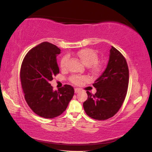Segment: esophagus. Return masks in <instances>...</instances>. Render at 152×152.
Listing matches in <instances>:
<instances>
[{
    "mask_svg": "<svg viewBox=\"0 0 152 152\" xmlns=\"http://www.w3.org/2000/svg\"><path fill=\"white\" fill-rule=\"evenodd\" d=\"M80 91V90L78 88H75V89H74V92H75V93H78Z\"/></svg>",
    "mask_w": 152,
    "mask_h": 152,
    "instance_id": "esophagus-1",
    "label": "esophagus"
}]
</instances>
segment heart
Returning a JSON list of instances; mask_svg holds the SVG:
<instances>
[{"mask_svg":"<svg viewBox=\"0 0 152 152\" xmlns=\"http://www.w3.org/2000/svg\"><path fill=\"white\" fill-rule=\"evenodd\" d=\"M76 56L81 60L83 64H85L86 66H90L93 72H99L101 69V66L96 64L98 61V55L94 50L89 49V48H84V49L78 51L76 53ZM67 60V56H64L61 59L60 65L62 69L65 68ZM85 80H86V77L79 76H74L71 77L70 78L71 82L74 83V84H80Z\"/></svg>","mask_w":152,"mask_h":152,"instance_id":"obj_1","label":"heart"}]
</instances>
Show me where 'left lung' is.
Instances as JSON below:
<instances>
[{
    "label": "left lung",
    "mask_w": 152,
    "mask_h": 152,
    "mask_svg": "<svg viewBox=\"0 0 152 152\" xmlns=\"http://www.w3.org/2000/svg\"><path fill=\"white\" fill-rule=\"evenodd\" d=\"M128 84L127 61L112 46L107 66L93 84L96 89V93L93 95L86 91L88 97L83 106L87 115L96 120H105L114 116L124 101Z\"/></svg>",
    "instance_id": "1"
}]
</instances>
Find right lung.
Instances as JSON below:
<instances>
[{"label":"right lung","instance_id":"add662e5","mask_svg":"<svg viewBox=\"0 0 152 152\" xmlns=\"http://www.w3.org/2000/svg\"><path fill=\"white\" fill-rule=\"evenodd\" d=\"M60 53L59 48L44 42L28 51L22 62L20 79L25 101L35 114L44 118L63 114L74 93L70 85L53 91L50 83L59 73L57 56Z\"/></svg>","mask_w":152,"mask_h":152}]
</instances>
